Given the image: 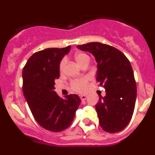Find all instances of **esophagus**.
Returning a JSON list of instances; mask_svg holds the SVG:
<instances>
[{
  "label": "esophagus",
  "mask_w": 155,
  "mask_h": 155,
  "mask_svg": "<svg viewBox=\"0 0 155 155\" xmlns=\"http://www.w3.org/2000/svg\"><path fill=\"white\" fill-rule=\"evenodd\" d=\"M87 95H86V94H81L80 95V98H81V99L82 100V101H84V100H85L86 98H87Z\"/></svg>",
  "instance_id": "1"
}]
</instances>
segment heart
Instances as JSON below:
<instances>
[{
    "instance_id": "obj_1",
    "label": "heart",
    "mask_w": 155,
    "mask_h": 155,
    "mask_svg": "<svg viewBox=\"0 0 155 155\" xmlns=\"http://www.w3.org/2000/svg\"><path fill=\"white\" fill-rule=\"evenodd\" d=\"M75 60L77 61V62L80 65H81L84 62L87 61H89V57L85 54L84 53H77L75 55ZM66 64V60L65 59H63L62 61L60 63V70L61 71H64V67H65ZM87 78H81L79 79H75L72 81L71 83V86H72V88L75 91H83L85 89V86L87 84Z\"/></svg>"
}]
</instances>
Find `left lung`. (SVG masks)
I'll list each match as a JSON object with an SVG mask.
<instances>
[{"label": "left lung", "mask_w": 155, "mask_h": 155, "mask_svg": "<svg viewBox=\"0 0 155 155\" xmlns=\"http://www.w3.org/2000/svg\"><path fill=\"white\" fill-rule=\"evenodd\" d=\"M88 51L97 62V81L105 88L99 94L95 109L102 130L114 134L123 130L132 118L137 98V85L131 64L116 48L101 42L77 46Z\"/></svg>", "instance_id": "1"}]
</instances>
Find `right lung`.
<instances>
[{
    "label": "right lung",
    "instance_id": "add662e5",
    "mask_svg": "<svg viewBox=\"0 0 155 155\" xmlns=\"http://www.w3.org/2000/svg\"><path fill=\"white\" fill-rule=\"evenodd\" d=\"M70 50L71 46L36 52L22 71L23 94L30 110L41 127L53 132H61L71 125L81 102L78 94L62 98L54 91L60 63Z\"/></svg>",
    "mask_w": 155,
    "mask_h": 155
}]
</instances>
